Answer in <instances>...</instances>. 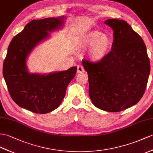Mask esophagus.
<instances>
[{
	"mask_svg": "<svg viewBox=\"0 0 153 153\" xmlns=\"http://www.w3.org/2000/svg\"><path fill=\"white\" fill-rule=\"evenodd\" d=\"M85 71L84 68L82 65H79L77 66V73H83Z\"/></svg>",
	"mask_w": 153,
	"mask_h": 153,
	"instance_id": "esophagus-1",
	"label": "esophagus"
}]
</instances>
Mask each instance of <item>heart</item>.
Listing matches in <instances>:
<instances>
[{
    "label": "heart",
    "instance_id": "b5f03b06",
    "mask_svg": "<svg viewBox=\"0 0 153 153\" xmlns=\"http://www.w3.org/2000/svg\"><path fill=\"white\" fill-rule=\"evenodd\" d=\"M84 43L88 47H92L91 54L96 59L105 56L111 45L110 38L99 32H91L84 38Z\"/></svg>",
    "mask_w": 153,
    "mask_h": 153
}]
</instances>
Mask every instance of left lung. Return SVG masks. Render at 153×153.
Wrapping results in <instances>:
<instances>
[{
    "label": "left lung",
    "mask_w": 153,
    "mask_h": 153,
    "mask_svg": "<svg viewBox=\"0 0 153 153\" xmlns=\"http://www.w3.org/2000/svg\"><path fill=\"white\" fill-rule=\"evenodd\" d=\"M114 30L110 52L100 60L82 59L88 72L89 95L98 108L117 112L134 106L142 97L150 74L145 44L123 20L105 22Z\"/></svg>",
    "instance_id": "1"
}]
</instances>
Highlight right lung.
Instances as JSON below:
<instances>
[{"instance_id":"obj_1","label":"right lung","mask_w":153,"mask_h":153,"mask_svg":"<svg viewBox=\"0 0 153 153\" xmlns=\"http://www.w3.org/2000/svg\"><path fill=\"white\" fill-rule=\"evenodd\" d=\"M65 17L32 20L12 39L3 64V76L11 97L18 106L36 114L56 109L65 95L68 85L76 73V67L48 74L30 73L29 54L37 45L60 28Z\"/></svg>"}]
</instances>
